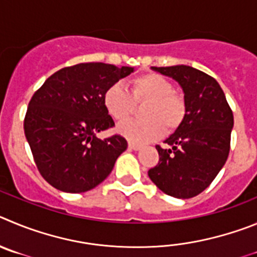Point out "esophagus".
<instances>
[{
    "mask_svg": "<svg viewBox=\"0 0 257 257\" xmlns=\"http://www.w3.org/2000/svg\"><path fill=\"white\" fill-rule=\"evenodd\" d=\"M129 149L133 150V151H138V150L142 149V146L137 145V143H133V142H129Z\"/></svg>",
    "mask_w": 257,
    "mask_h": 257,
    "instance_id": "1",
    "label": "esophagus"
}]
</instances>
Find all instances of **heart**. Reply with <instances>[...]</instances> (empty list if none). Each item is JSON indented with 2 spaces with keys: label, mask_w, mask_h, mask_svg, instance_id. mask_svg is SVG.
<instances>
[{
  "label": "heart",
  "mask_w": 257,
  "mask_h": 257,
  "mask_svg": "<svg viewBox=\"0 0 257 257\" xmlns=\"http://www.w3.org/2000/svg\"><path fill=\"white\" fill-rule=\"evenodd\" d=\"M133 100L149 101L142 110L145 119H129L116 126V132L133 143L157 140L164 132H173L183 123L187 106L184 98L174 92V85L160 74L150 73L132 80ZM133 100L121 83H114L105 91L102 102L112 119L124 120L133 110Z\"/></svg>",
  "instance_id": "1"
}]
</instances>
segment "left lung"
Masks as SVG:
<instances>
[{"instance_id":"8db88e82","label":"left lung","mask_w":257,"mask_h":257,"mask_svg":"<svg viewBox=\"0 0 257 257\" xmlns=\"http://www.w3.org/2000/svg\"><path fill=\"white\" fill-rule=\"evenodd\" d=\"M183 89L186 117L164 142L156 146L160 160L149 170L159 189L177 198H191L206 189L225 164L230 149L233 112L212 77L187 65L156 68Z\"/></svg>"}]
</instances>
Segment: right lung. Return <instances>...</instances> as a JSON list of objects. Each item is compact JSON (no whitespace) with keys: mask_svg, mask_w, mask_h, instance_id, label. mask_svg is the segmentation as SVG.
<instances>
[{"mask_svg":"<svg viewBox=\"0 0 257 257\" xmlns=\"http://www.w3.org/2000/svg\"><path fill=\"white\" fill-rule=\"evenodd\" d=\"M134 71L131 66L85 62L52 74L28 105L24 133L39 173L55 188L80 193L111 173L128 147L125 138L97 133L115 125L106 111V89Z\"/></svg>","mask_w":257,"mask_h":257,"instance_id":"right-lung-1","label":"right lung"}]
</instances>
